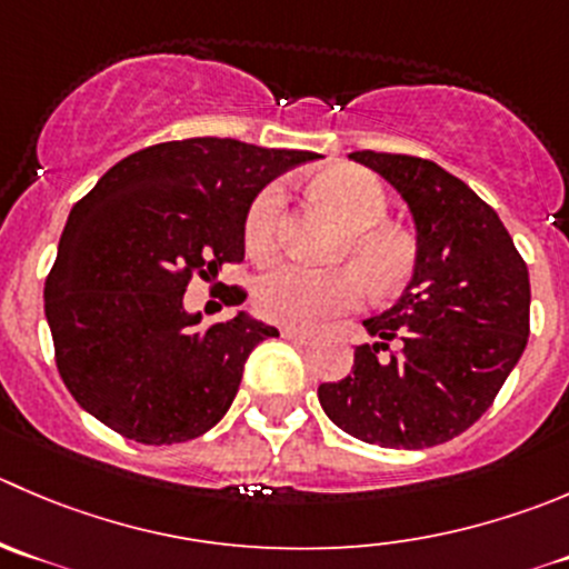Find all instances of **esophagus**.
<instances>
[{"instance_id":"obj_1","label":"esophagus","mask_w":569,"mask_h":569,"mask_svg":"<svg viewBox=\"0 0 569 569\" xmlns=\"http://www.w3.org/2000/svg\"><path fill=\"white\" fill-rule=\"evenodd\" d=\"M280 336L289 341H297V345H308V341H313L311 330H300V328H283L280 330Z\"/></svg>"}]
</instances>
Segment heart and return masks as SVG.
Here are the masks:
<instances>
[{"label":"heart","instance_id":"b5f03b06","mask_svg":"<svg viewBox=\"0 0 569 569\" xmlns=\"http://www.w3.org/2000/svg\"><path fill=\"white\" fill-rule=\"evenodd\" d=\"M311 191L350 224L341 239L339 258L359 267L311 269L302 263H278L256 280L252 300L261 317L280 325L325 322L336 313L352 311L367 297V280L375 295H391L411 278V244L391 228L378 224L386 217V189L361 167H328L311 178ZM283 219V189L263 186L250 202L244 219V241L252 256L274 250Z\"/></svg>","mask_w":569,"mask_h":569}]
</instances>
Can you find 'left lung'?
Returning <instances> with one entry per match:
<instances>
[{"label": "left lung", "mask_w": 569, "mask_h": 569, "mask_svg": "<svg viewBox=\"0 0 569 569\" xmlns=\"http://www.w3.org/2000/svg\"><path fill=\"white\" fill-rule=\"evenodd\" d=\"M350 158L408 202L417 261L400 300L363 319L375 341L356 347L347 378L319 386V402L361 442L433 448L481 419L520 361L531 311L528 267L498 213L439 163L372 150ZM380 349L390 358L380 359Z\"/></svg>", "instance_id": "1"}]
</instances>
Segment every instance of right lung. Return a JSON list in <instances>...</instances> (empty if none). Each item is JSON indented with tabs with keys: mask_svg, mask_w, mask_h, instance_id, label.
Masks as SVG:
<instances>
[{
	"mask_svg": "<svg viewBox=\"0 0 569 569\" xmlns=\"http://www.w3.org/2000/svg\"><path fill=\"white\" fill-rule=\"evenodd\" d=\"M313 158L236 138L167 141L110 167L71 208L43 311L60 378L91 417L132 442L178 445L228 413L247 356L278 330L247 311L200 328L186 286L244 261L250 202ZM244 297L230 286L224 306Z\"/></svg>",
	"mask_w": 569,
	"mask_h": 569,
	"instance_id": "add662e5",
	"label": "right lung"
}]
</instances>
